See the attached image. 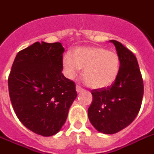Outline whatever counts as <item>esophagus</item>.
I'll return each mask as SVG.
<instances>
[{
  "mask_svg": "<svg viewBox=\"0 0 154 154\" xmlns=\"http://www.w3.org/2000/svg\"><path fill=\"white\" fill-rule=\"evenodd\" d=\"M76 91L78 93L81 92V91H83V88L81 87L80 86H79V85H77V86H76Z\"/></svg>",
  "mask_w": 154,
  "mask_h": 154,
  "instance_id": "obj_1",
  "label": "esophagus"
}]
</instances>
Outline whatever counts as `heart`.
<instances>
[{
  "mask_svg": "<svg viewBox=\"0 0 154 154\" xmlns=\"http://www.w3.org/2000/svg\"><path fill=\"white\" fill-rule=\"evenodd\" d=\"M63 70L68 78H72L82 68V78L90 87L105 88L117 78L120 67L117 53L103 47H79L74 49L72 57L63 58Z\"/></svg>",
  "mask_w": 154,
  "mask_h": 154,
  "instance_id": "1",
  "label": "heart"
}]
</instances>
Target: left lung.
<instances>
[{
    "instance_id": "obj_1",
    "label": "left lung",
    "mask_w": 154,
    "mask_h": 154,
    "mask_svg": "<svg viewBox=\"0 0 154 154\" xmlns=\"http://www.w3.org/2000/svg\"><path fill=\"white\" fill-rule=\"evenodd\" d=\"M110 42L120 57V72L111 86L91 91L93 101L88 109L91 123L104 134H115L131 124L140 110L144 93L135 56L117 41Z\"/></svg>"
}]
</instances>
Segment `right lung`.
<instances>
[{"mask_svg": "<svg viewBox=\"0 0 154 154\" xmlns=\"http://www.w3.org/2000/svg\"><path fill=\"white\" fill-rule=\"evenodd\" d=\"M61 43L37 42L17 53L8 75L10 100L18 119L42 136L57 134L77 97L75 84L62 73Z\"/></svg>", "mask_w": 154, "mask_h": 154, "instance_id": "right-lung-1", "label": "right lung"}]
</instances>
